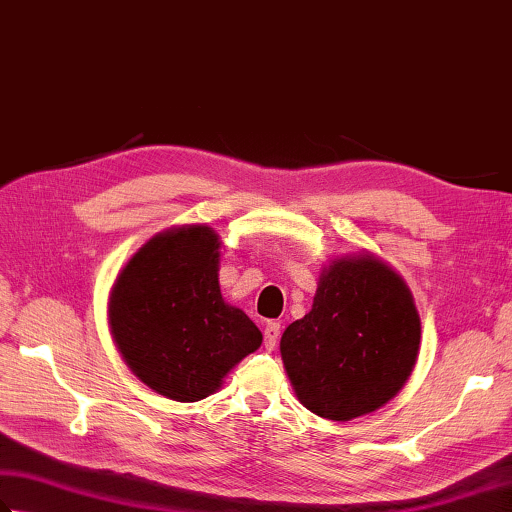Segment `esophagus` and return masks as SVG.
<instances>
[{
	"label": "esophagus",
	"mask_w": 512,
	"mask_h": 512,
	"mask_svg": "<svg viewBox=\"0 0 512 512\" xmlns=\"http://www.w3.org/2000/svg\"><path fill=\"white\" fill-rule=\"evenodd\" d=\"M279 337H281V324L270 321V324H267L265 330H263V339H265L267 351H274L276 344H279Z\"/></svg>",
	"instance_id": "1"
}]
</instances>
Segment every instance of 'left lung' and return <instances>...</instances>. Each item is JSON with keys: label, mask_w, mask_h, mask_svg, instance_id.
<instances>
[{"label": "left lung", "mask_w": 512, "mask_h": 512, "mask_svg": "<svg viewBox=\"0 0 512 512\" xmlns=\"http://www.w3.org/2000/svg\"><path fill=\"white\" fill-rule=\"evenodd\" d=\"M418 348L414 297L373 254L324 267L312 310L281 337L294 393L328 420H353L387 405L414 371Z\"/></svg>", "instance_id": "1"}]
</instances>
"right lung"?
<instances>
[{
    "label": "right lung",
    "mask_w": 512,
    "mask_h": 512,
    "mask_svg": "<svg viewBox=\"0 0 512 512\" xmlns=\"http://www.w3.org/2000/svg\"><path fill=\"white\" fill-rule=\"evenodd\" d=\"M220 238L206 224L152 236L116 276L107 317L137 378L177 402H197L263 342L245 312L224 303Z\"/></svg>",
    "instance_id": "1"
}]
</instances>
